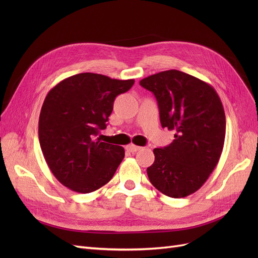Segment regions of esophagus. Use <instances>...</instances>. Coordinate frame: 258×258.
<instances>
[{
  "label": "esophagus",
  "instance_id": "34e87169",
  "mask_svg": "<svg viewBox=\"0 0 258 258\" xmlns=\"http://www.w3.org/2000/svg\"><path fill=\"white\" fill-rule=\"evenodd\" d=\"M126 150H127L128 152H130V153H136V152H138L139 150H141V147L137 146V145H135V144H129V145L126 146Z\"/></svg>",
  "mask_w": 258,
  "mask_h": 258
}]
</instances>
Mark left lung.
<instances>
[{
    "mask_svg": "<svg viewBox=\"0 0 258 258\" xmlns=\"http://www.w3.org/2000/svg\"><path fill=\"white\" fill-rule=\"evenodd\" d=\"M140 85L155 95L162 128L175 131L172 143L154 150L148 178L166 196L184 198L206 183L220 160L226 132L222 101L212 86L177 70Z\"/></svg>",
    "mask_w": 258,
    "mask_h": 258,
    "instance_id": "left-lung-1",
    "label": "left lung"
}]
</instances>
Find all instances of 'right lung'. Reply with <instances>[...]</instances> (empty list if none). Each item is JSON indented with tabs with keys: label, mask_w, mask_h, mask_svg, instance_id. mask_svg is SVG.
Masks as SVG:
<instances>
[{
	"label": "right lung",
	"mask_w": 258,
	"mask_h": 258,
	"mask_svg": "<svg viewBox=\"0 0 258 258\" xmlns=\"http://www.w3.org/2000/svg\"><path fill=\"white\" fill-rule=\"evenodd\" d=\"M134 84L135 80L80 73L47 93L38 120V139L46 162L62 185L88 194L111 181L124 150L95 137L106 128L115 98Z\"/></svg>",
	"instance_id": "1"
}]
</instances>
